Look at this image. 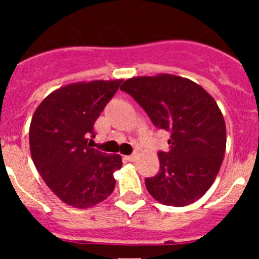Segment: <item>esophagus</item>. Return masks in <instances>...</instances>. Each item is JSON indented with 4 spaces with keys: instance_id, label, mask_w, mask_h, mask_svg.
<instances>
[{
    "instance_id": "esophagus-1",
    "label": "esophagus",
    "mask_w": 259,
    "mask_h": 259,
    "mask_svg": "<svg viewBox=\"0 0 259 259\" xmlns=\"http://www.w3.org/2000/svg\"><path fill=\"white\" fill-rule=\"evenodd\" d=\"M128 159V161H135V159H136V154H131V155H127V157H125Z\"/></svg>"
}]
</instances>
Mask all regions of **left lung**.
<instances>
[{
    "label": "left lung",
    "instance_id": "8db88e82",
    "mask_svg": "<svg viewBox=\"0 0 259 259\" xmlns=\"http://www.w3.org/2000/svg\"><path fill=\"white\" fill-rule=\"evenodd\" d=\"M153 124L170 132V150L159 152V172L146 178V189L168 206L193 203L211 187L226 152V123L214 98L192 80L175 75L125 80Z\"/></svg>",
    "mask_w": 259,
    "mask_h": 259
}]
</instances>
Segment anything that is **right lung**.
Segmentation results:
<instances>
[{
    "instance_id": "1",
    "label": "right lung",
    "mask_w": 259,
    "mask_h": 259,
    "mask_svg": "<svg viewBox=\"0 0 259 259\" xmlns=\"http://www.w3.org/2000/svg\"><path fill=\"white\" fill-rule=\"evenodd\" d=\"M122 80H95L62 87L38 105L29 125V148L36 168L62 201L87 209L115 188L119 154L89 145L96 120L114 97Z\"/></svg>"
}]
</instances>
